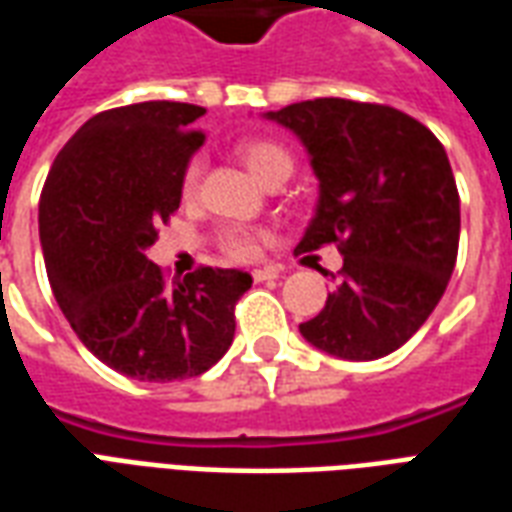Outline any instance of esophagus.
<instances>
[{"label": "esophagus", "mask_w": 512, "mask_h": 512, "mask_svg": "<svg viewBox=\"0 0 512 512\" xmlns=\"http://www.w3.org/2000/svg\"><path fill=\"white\" fill-rule=\"evenodd\" d=\"M279 277V268H255L252 271V279L255 282H266V279H277Z\"/></svg>", "instance_id": "esophagus-1"}]
</instances>
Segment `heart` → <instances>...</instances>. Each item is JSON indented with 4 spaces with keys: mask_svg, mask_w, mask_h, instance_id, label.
I'll list each match as a JSON object with an SVG mask.
<instances>
[{
    "mask_svg": "<svg viewBox=\"0 0 512 512\" xmlns=\"http://www.w3.org/2000/svg\"><path fill=\"white\" fill-rule=\"evenodd\" d=\"M238 156L244 158V164L263 183H274V180L290 178L293 172V156L288 153V147H282L274 139H246L238 145ZM202 180V161L200 158H189L186 167L180 172V194L183 200H194L197 191H200ZM266 235L260 230H252V227H224L219 233V249L230 260H238V263H246V260H255L257 252H260V244H263Z\"/></svg>",
    "mask_w": 512,
    "mask_h": 512,
    "instance_id": "b5f03b06",
    "label": "heart"
}]
</instances>
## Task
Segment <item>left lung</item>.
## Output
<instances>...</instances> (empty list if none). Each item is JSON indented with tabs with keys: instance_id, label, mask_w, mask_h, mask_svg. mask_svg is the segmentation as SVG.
<instances>
[{
	"instance_id": "1",
	"label": "left lung",
	"mask_w": 512,
	"mask_h": 512,
	"mask_svg": "<svg viewBox=\"0 0 512 512\" xmlns=\"http://www.w3.org/2000/svg\"><path fill=\"white\" fill-rule=\"evenodd\" d=\"M268 117L299 136L321 180L296 252L334 244L343 255L337 288L299 332L340 359L392 354L436 310L458 257L461 200L444 145L384 104L315 98Z\"/></svg>"
}]
</instances>
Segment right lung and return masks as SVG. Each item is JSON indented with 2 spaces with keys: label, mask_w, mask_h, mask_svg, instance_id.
<instances>
[{
  "label": "right lung",
  "mask_w": 512,
  "mask_h": 512,
  "mask_svg": "<svg viewBox=\"0 0 512 512\" xmlns=\"http://www.w3.org/2000/svg\"><path fill=\"white\" fill-rule=\"evenodd\" d=\"M202 106L145 101L90 117L62 147L40 194V244L54 299L104 365L136 381L202 376L233 343L238 268L183 279L150 263L158 224L180 205V172L205 134Z\"/></svg>",
  "instance_id": "obj_1"
}]
</instances>
